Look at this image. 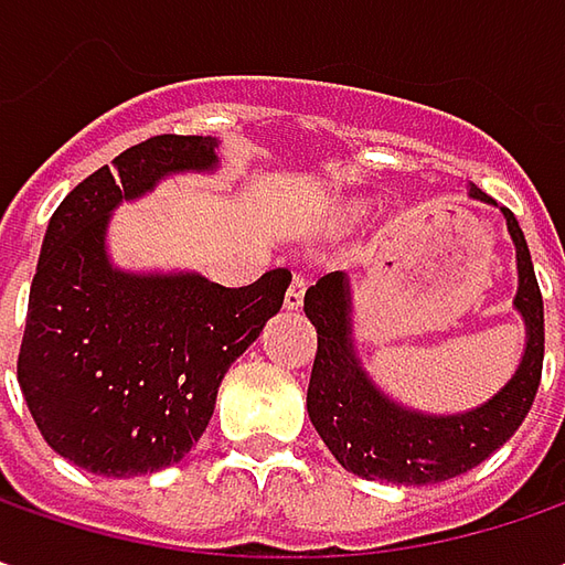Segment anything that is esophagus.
<instances>
[{
    "label": "esophagus",
    "mask_w": 565,
    "mask_h": 565,
    "mask_svg": "<svg viewBox=\"0 0 565 565\" xmlns=\"http://www.w3.org/2000/svg\"><path fill=\"white\" fill-rule=\"evenodd\" d=\"M302 294H306V278L302 275H294L290 278V287H287V294H284V309H300L302 306Z\"/></svg>",
    "instance_id": "1"
}]
</instances>
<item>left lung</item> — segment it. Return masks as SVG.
Here are the masks:
<instances>
[{"mask_svg":"<svg viewBox=\"0 0 565 565\" xmlns=\"http://www.w3.org/2000/svg\"><path fill=\"white\" fill-rule=\"evenodd\" d=\"M469 196L494 203L478 186H469ZM500 212L515 244L519 290L513 306L525 321V350L513 379L466 413L438 416L409 409L369 379L356 356L353 294L343 271H331L306 290L302 309L319 334L306 409L324 447L347 472L369 481L438 484L484 462L529 416L544 362V300L525 234L510 209Z\"/></svg>","mask_w":565,"mask_h":565,"instance_id":"obj_1","label":"left lung"}]
</instances>
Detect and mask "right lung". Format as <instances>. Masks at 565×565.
<instances>
[{
    "label": "right lung",
    "mask_w": 565,
    "mask_h": 565,
    "mask_svg": "<svg viewBox=\"0 0 565 565\" xmlns=\"http://www.w3.org/2000/svg\"><path fill=\"white\" fill-rule=\"evenodd\" d=\"M215 137L162 134L93 171L52 212L18 381L58 457L106 478L159 472L190 454L231 362L284 302L287 268L222 287L200 271H125L106 246L111 212L168 174L215 171Z\"/></svg>",
    "instance_id": "1"
}]
</instances>
